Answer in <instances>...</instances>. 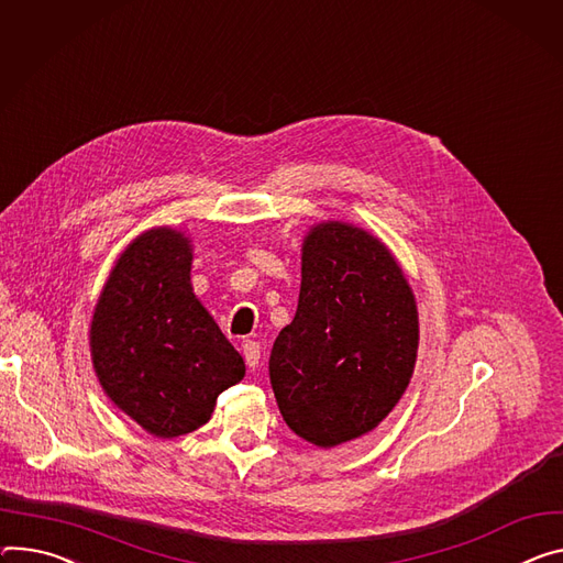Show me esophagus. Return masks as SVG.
Returning <instances> with one entry per match:
<instances>
[{
    "label": "esophagus",
    "mask_w": 563,
    "mask_h": 563,
    "mask_svg": "<svg viewBox=\"0 0 563 563\" xmlns=\"http://www.w3.org/2000/svg\"><path fill=\"white\" fill-rule=\"evenodd\" d=\"M242 354H244V362H246V366L249 368H255L261 364V343H255V341H244L242 343Z\"/></svg>",
    "instance_id": "esophagus-1"
}]
</instances>
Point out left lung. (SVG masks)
I'll list each match as a JSON object with an SVG mask.
<instances>
[{
    "mask_svg": "<svg viewBox=\"0 0 563 563\" xmlns=\"http://www.w3.org/2000/svg\"><path fill=\"white\" fill-rule=\"evenodd\" d=\"M418 339L416 296L393 253L345 222L312 227L296 317L269 356L283 420L323 449L373 431L411 382Z\"/></svg>",
    "mask_w": 563,
    "mask_h": 563,
    "instance_id": "left-lung-1",
    "label": "left lung"
}]
</instances>
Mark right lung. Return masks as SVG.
Here are the masks:
<instances>
[{
    "mask_svg": "<svg viewBox=\"0 0 563 563\" xmlns=\"http://www.w3.org/2000/svg\"><path fill=\"white\" fill-rule=\"evenodd\" d=\"M190 261L181 231L139 235L100 291L89 330L100 386L157 438L207 424L218 395L244 377L240 352L192 294Z\"/></svg>",
    "mask_w": 563,
    "mask_h": 563,
    "instance_id": "1",
    "label": "right lung"
}]
</instances>
